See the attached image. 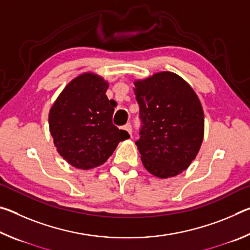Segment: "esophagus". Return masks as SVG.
I'll list each match as a JSON object with an SVG mask.
<instances>
[{
	"instance_id": "34e87169",
	"label": "esophagus",
	"mask_w": 250,
	"mask_h": 250,
	"mask_svg": "<svg viewBox=\"0 0 250 250\" xmlns=\"http://www.w3.org/2000/svg\"><path fill=\"white\" fill-rule=\"evenodd\" d=\"M122 129H124V130H125L126 131V132H128L130 135L131 134H132V126H131V125L130 124H126L125 125H124V126H122Z\"/></svg>"
}]
</instances>
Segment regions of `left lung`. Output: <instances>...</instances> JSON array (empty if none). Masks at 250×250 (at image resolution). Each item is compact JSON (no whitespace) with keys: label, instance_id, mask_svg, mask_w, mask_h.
<instances>
[{"label":"left lung","instance_id":"8db88e82","mask_svg":"<svg viewBox=\"0 0 250 250\" xmlns=\"http://www.w3.org/2000/svg\"><path fill=\"white\" fill-rule=\"evenodd\" d=\"M141 120L135 142L145 167L167 179L186 170L204 137V112L191 86L170 71L134 83Z\"/></svg>","mask_w":250,"mask_h":250}]
</instances>
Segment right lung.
I'll return each mask as SVG.
<instances>
[{
	"mask_svg": "<svg viewBox=\"0 0 250 250\" xmlns=\"http://www.w3.org/2000/svg\"><path fill=\"white\" fill-rule=\"evenodd\" d=\"M108 83L92 73L67 84L49 111V130L58 153L82 170L99 167L130 135L112 124L115 105L105 96Z\"/></svg>",
	"mask_w": 250,
	"mask_h": 250,
	"instance_id": "right-lung-1",
	"label": "right lung"
}]
</instances>
